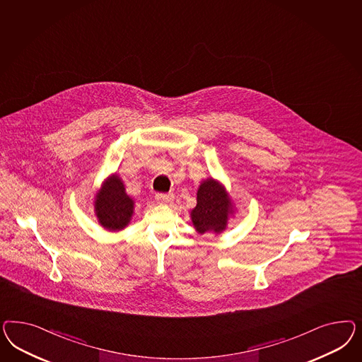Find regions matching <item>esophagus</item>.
<instances>
[{
  "mask_svg": "<svg viewBox=\"0 0 362 362\" xmlns=\"http://www.w3.org/2000/svg\"><path fill=\"white\" fill-rule=\"evenodd\" d=\"M155 199L158 200L159 204H168V203H173L175 197L173 194H156Z\"/></svg>",
  "mask_w": 362,
  "mask_h": 362,
  "instance_id": "1",
  "label": "esophagus"
}]
</instances>
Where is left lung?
<instances>
[{"label":"left lung","instance_id":"left-lung-1","mask_svg":"<svg viewBox=\"0 0 362 362\" xmlns=\"http://www.w3.org/2000/svg\"><path fill=\"white\" fill-rule=\"evenodd\" d=\"M197 207L191 211V220L199 235L211 232L220 235L227 230L235 207L223 183L214 177L202 180L197 188Z\"/></svg>","mask_w":362,"mask_h":362}]
</instances>
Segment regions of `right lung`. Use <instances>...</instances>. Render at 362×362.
Wrapping results in <instances>:
<instances>
[{
    "mask_svg": "<svg viewBox=\"0 0 362 362\" xmlns=\"http://www.w3.org/2000/svg\"><path fill=\"white\" fill-rule=\"evenodd\" d=\"M135 202L127 195L122 177L110 175L94 197V212L102 228L110 232L124 230L132 219Z\"/></svg>",
    "mask_w": 362,
    "mask_h": 362,
    "instance_id": "right-lung-1",
    "label": "right lung"
}]
</instances>
